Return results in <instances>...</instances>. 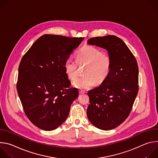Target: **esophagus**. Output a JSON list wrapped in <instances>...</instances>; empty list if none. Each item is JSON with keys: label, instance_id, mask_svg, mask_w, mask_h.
Here are the masks:
<instances>
[{"label": "esophagus", "instance_id": "1", "mask_svg": "<svg viewBox=\"0 0 158 158\" xmlns=\"http://www.w3.org/2000/svg\"><path fill=\"white\" fill-rule=\"evenodd\" d=\"M79 93L80 94H84V93H85V91H84V90L79 89Z\"/></svg>", "mask_w": 158, "mask_h": 158}]
</instances>
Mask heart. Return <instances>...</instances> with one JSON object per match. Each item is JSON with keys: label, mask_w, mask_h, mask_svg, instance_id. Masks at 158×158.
<instances>
[{"label": "heart", "mask_w": 158, "mask_h": 158, "mask_svg": "<svg viewBox=\"0 0 158 158\" xmlns=\"http://www.w3.org/2000/svg\"><path fill=\"white\" fill-rule=\"evenodd\" d=\"M85 65L82 77L75 78L78 75V65ZM111 66L110 57L103 54L99 49L85 46L77 53V59L69 57L64 63V69L68 77L73 82V85L81 89H87L93 86L96 82H102L109 75Z\"/></svg>", "instance_id": "obj_1"}]
</instances>
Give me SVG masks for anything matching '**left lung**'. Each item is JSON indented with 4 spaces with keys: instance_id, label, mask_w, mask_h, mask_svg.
Returning <instances> with one entry per match:
<instances>
[{
    "instance_id": "1",
    "label": "left lung",
    "mask_w": 158,
    "mask_h": 158,
    "mask_svg": "<svg viewBox=\"0 0 158 158\" xmlns=\"http://www.w3.org/2000/svg\"><path fill=\"white\" fill-rule=\"evenodd\" d=\"M87 44L106 49L111 59L110 72L98 87L88 91L87 116L95 127L112 129L129 116L139 90L136 58L123 40L115 35L92 37Z\"/></svg>"
}]
</instances>
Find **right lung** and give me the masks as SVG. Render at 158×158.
Listing matches in <instances>:
<instances>
[{
  "instance_id": "1",
  "label": "right lung",
  "mask_w": 158,
  "mask_h": 158,
  "mask_svg": "<svg viewBox=\"0 0 158 158\" xmlns=\"http://www.w3.org/2000/svg\"><path fill=\"white\" fill-rule=\"evenodd\" d=\"M84 37L45 34L22 57L17 90L26 115L44 131L57 128L67 119L77 88H70L64 63Z\"/></svg>"
}]
</instances>
